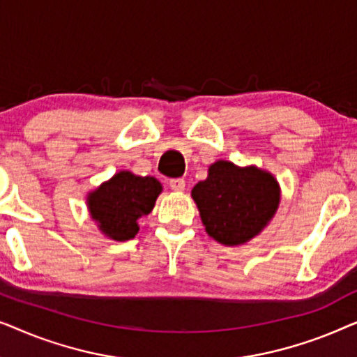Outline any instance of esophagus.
<instances>
[{
  "instance_id": "esophagus-1",
  "label": "esophagus",
  "mask_w": 357,
  "mask_h": 357,
  "mask_svg": "<svg viewBox=\"0 0 357 357\" xmlns=\"http://www.w3.org/2000/svg\"><path fill=\"white\" fill-rule=\"evenodd\" d=\"M170 188L175 190V192H183L185 190V180L183 178H172L169 182Z\"/></svg>"
}]
</instances>
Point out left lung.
I'll return each instance as SVG.
<instances>
[{
    "instance_id": "left-lung-1",
    "label": "left lung",
    "mask_w": 357,
    "mask_h": 357,
    "mask_svg": "<svg viewBox=\"0 0 357 357\" xmlns=\"http://www.w3.org/2000/svg\"><path fill=\"white\" fill-rule=\"evenodd\" d=\"M209 237L222 245H242L268 226L280 206V183L270 172L229 160L209 165L208 177L192 190Z\"/></svg>"
}]
</instances>
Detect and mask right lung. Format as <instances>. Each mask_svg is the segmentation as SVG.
I'll use <instances>...</instances> for the list:
<instances>
[{
	"instance_id": "obj_1",
	"label": "right lung",
	"mask_w": 357,
	"mask_h": 357,
	"mask_svg": "<svg viewBox=\"0 0 357 357\" xmlns=\"http://www.w3.org/2000/svg\"><path fill=\"white\" fill-rule=\"evenodd\" d=\"M160 192L158 178L121 170L87 195V209L104 236L125 242L138 234L139 218L153 211Z\"/></svg>"
}]
</instances>
